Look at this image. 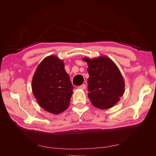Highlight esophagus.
<instances>
[{"label": "esophagus", "mask_w": 156, "mask_h": 156, "mask_svg": "<svg viewBox=\"0 0 156 156\" xmlns=\"http://www.w3.org/2000/svg\"><path fill=\"white\" fill-rule=\"evenodd\" d=\"M79 88H80V89H82V90H84V89H86V88H87V86H86V84H82V85H81V86H79V87H78Z\"/></svg>", "instance_id": "1"}]
</instances>
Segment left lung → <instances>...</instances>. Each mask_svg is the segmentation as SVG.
Returning a JSON list of instances; mask_svg holds the SVG:
<instances>
[{
    "mask_svg": "<svg viewBox=\"0 0 156 156\" xmlns=\"http://www.w3.org/2000/svg\"><path fill=\"white\" fill-rule=\"evenodd\" d=\"M83 60L88 66V96L92 104L100 109L114 107L125 90L124 80L119 68L105 56Z\"/></svg>",
    "mask_w": 156,
    "mask_h": 156,
    "instance_id": "obj_1",
    "label": "left lung"
}]
</instances>
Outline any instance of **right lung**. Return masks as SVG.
<instances>
[{"label": "right lung", "mask_w": 156, "mask_h": 156, "mask_svg": "<svg viewBox=\"0 0 156 156\" xmlns=\"http://www.w3.org/2000/svg\"><path fill=\"white\" fill-rule=\"evenodd\" d=\"M73 88L63 60L57 56H47L37 66L32 80V90L37 102L46 111L58 115L66 110Z\"/></svg>", "instance_id": "obj_1"}]
</instances>
